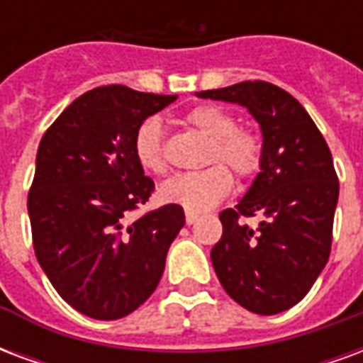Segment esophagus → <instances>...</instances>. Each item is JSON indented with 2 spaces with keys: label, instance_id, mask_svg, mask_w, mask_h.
Returning <instances> with one entry per match:
<instances>
[{
  "label": "esophagus",
  "instance_id": "1",
  "mask_svg": "<svg viewBox=\"0 0 363 363\" xmlns=\"http://www.w3.org/2000/svg\"><path fill=\"white\" fill-rule=\"evenodd\" d=\"M198 218H200V216H198V213H194V212H186V223H189V225H192V223H194V221H198Z\"/></svg>",
  "mask_w": 363,
  "mask_h": 363
}]
</instances>
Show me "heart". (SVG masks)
Listing matches in <instances>:
<instances>
[{
	"label": "heart",
	"mask_w": 363,
	"mask_h": 363,
	"mask_svg": "<svg viewBox=\"0 0 363 363\" xmlns=\"http://www.w3.org/2000/svg\"><path fill=\"white\" fill-rule=\"evenodd\" d=\"M184 122L206 138L210 145L206 151V163H216L194 171L181 173L169 179L159 194L169 204H179L189 212L212 210L233 189V177L251 179L262 163V142L249 128L237 126L235 118L216 104H200L186 112ZM135 159L150 173L163 174L167 157L163 150V132L155 118H150L138 128L134 140Z\"/></svg>",
	"instance_id": "1"
}]
</instances>
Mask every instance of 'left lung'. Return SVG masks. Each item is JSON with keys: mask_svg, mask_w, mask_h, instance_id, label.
<instances>
[{"mask_svg": "<svg viewBox=\"0 0 363 363\" xmlns=\"http://www.w3.org/2000/svg\"><path fill=\"white\" fill-rule=\"evenodd\" d=\"M237 103L262 132V163L235 208L220 213L223 235L212 264L221 286L245 309L276 315L294 307L325 268L333 243L338 177L325 138L288 91L243 82L196 93ZM262 215L257 228L245 217Z\"/></svg>", "mask_w": 363, "mask_h": 363, "instance_id": "8db88e82", "label": "left lung"}]
</instances>
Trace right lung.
Here are the masks:
<instances>
[{
    "label": "right lung",
    "mask_w": 363,
    "mask_h": 363,
    "mask_svg": "<svg viewBox=\"0 0 363 363\" xmlns=\"http://www.w3.org/2000/svg\"><path fill=\"white\" fill-rule=\"evenodd\" d=\"M173 101L124 85L96 87L40 140L27 202L36 260L62 299L91 319L135 311L157 288L184 225L179 204L126 221L155 190L135 159V132Z\"/></svg>",
    "instance_id": "right-lung-1"
}]
</instances>
